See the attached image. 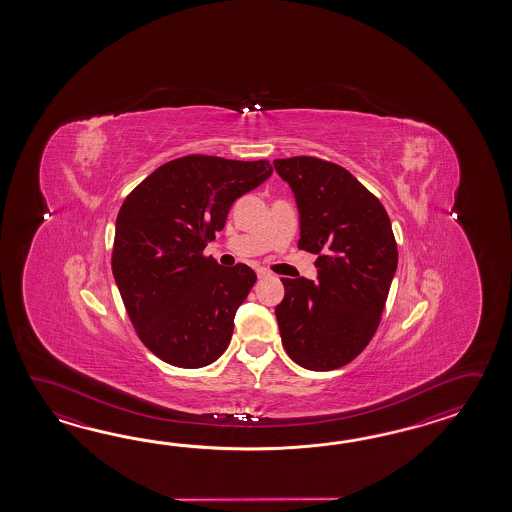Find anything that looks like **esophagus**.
<instances>
[{
    "mask_svg": "<svg viewBox=\"0 0 512 512\" xmlns=\"http://www.w3.org/2000/svg\"><path fill=\"white\" fill-rule=\"evenodd\" d=\"M256 274H258V278H267L271 272L267 271V269H256Z\"/></svg>",
    "mask_w": 512,
    "mask_h": 512,
    "instance_id": "34e87169",
    "label": "esophagus"
}]
</instances>
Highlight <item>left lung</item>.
Instances as JSON below:
<instances>
[{
  "label": "left lung",
  "instance_id": "left-lung-1",
  "mask_svg": "<svg viewBox=\"0 0 512 512\" xmlns=\"http://www.w3.org/2000/svg\"><path fill=\"white\" fill-rule=\"evenodd\" d=\"M293 190L298 249L318 254L316 282L282 278L274 313L287 355L305 370L346 366L370 344L397 271L392 223L381 201L337 164L276 159Z\"/></svg>",
  "mask_w": 512,
  "mask_h": 512
}]
</instances>
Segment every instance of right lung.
Wrapping results in <instances>:
<instances>
[{
  "instance_id": "right-lung-1",
  "label": "right lung",
  "mask_w": 512,
  "mask_h": 512,
  "mask_svg": "<svg viewBox=\"0 0 512 512\" xmlns=\"http://www.w3.org/2000/svg\"><path fill=\"white\" fill-rule=\"evenodd\" d=\"M272 175L269 161L188 155L159 166L120 207L111 269L142 344L177 368H203L230 344L256 282L249 265L205 258L238 197Z\"/></svg>"
}]
</instances>
